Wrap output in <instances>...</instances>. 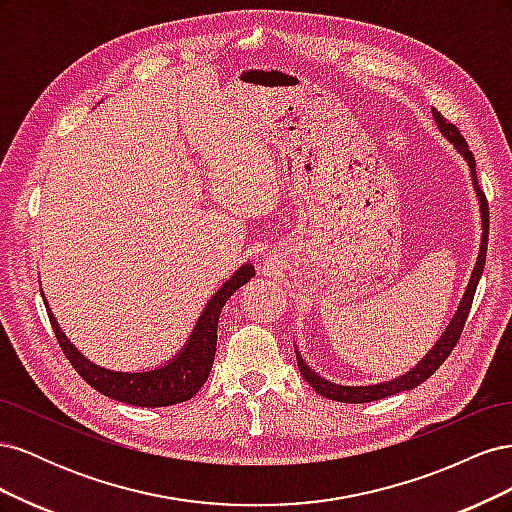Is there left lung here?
<instances>
[{"label": "left lung", "instance_id": "8db88e82", "mask_svg": "<svg viewBox=\"0 0 512 512\" xmlns=\"http://www.w3.org/2000/svg\"><path fill=\"white\" fill-rule=\"evenodd\" d=\"M433 119H436L440 132L448 138V141H451V143L455 145V149L461 153L463 160L468 162L470 175H472V185H474L476 196H478V203H480V218H483V239H480V252H478L476 267H474L472 277H470V284H468V288H466V294H463V299H461V303H459V307H457V312H455L451 324H448L446 331L440 335L436 346H433V348L429 350V354H425V359H423L421 363H418L416 367H412V369L408 371V374L399 376V378H395V380L380 382V384H371V386H342V384H335V382H329V380H324L322 376H318L314 369H309L307 363L301 359L299 350L294 348V352H297V365H299L301 376L307 380V384L312 386V389H314L316 393H320L322 397H327V399L344 401V404H367V401H376V399L391 397V395L401 393V391L416 389V386L423 384L431 374H436V369L448 359V354L453 352V348H455L457 342H459L463 327H466V320H468L470 307H472V301H474V292H476L480 275H483V269H485L487 237H489V205H487L485 192L478 188L476 162H474L472 151L468 149L466 138H463L461 132L453 126V123L446 121V119L436 111V108H433Z\"/></svg>", "mask_w": 512, "mask_h": 512}]
</instances>
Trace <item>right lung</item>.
I'll use <instances>...</instances> for the list:
<instances>
[{"label": "right lung", "instance_id": "add662e5", "mask_svg": "<svg viewBox=\"0 0 512 512\" xmlns=\"http://www.w3.org/2000/svg\"><path fill=\"white\" fill-rule=\"evenodd\" d=\"M250 277H254V267L247 262L209 299L205 312L200 314L188 344L181 348V352L158 369L136 371V374L113 371L91 363L87 356L74 348V344H70V339L59 329L55 316L51 314L49 303H44L61 350L89 386H94L106 397L123 401V404L138 408H162L192 399L200 386L207 382L215 359V346H218V320L222 307L235 294V290L250 282Z\"/></svg>", "mask_w": 512, "mask_h": 512}]
</instances>
